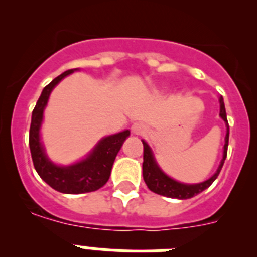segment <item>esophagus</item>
Listing matches in <instances>:
<instances>
[{
  "instance_id": "34e87169",
  "label": "esophagus",
  "mask_w": 257,
  "mask_h": 257,
  "mask_svg": "<svg viewBox=\"0 0 257 257\" xmlns=\"http://www.w3.org/2000/svg\"><path fill=\"white\" fill-rule=\"evenodd\" d=\"M131 130H133V133L135 134V135H142V134L145 133L147 127L143 123H134L133 127H131Z\"/></svg>"
}]
</instances>
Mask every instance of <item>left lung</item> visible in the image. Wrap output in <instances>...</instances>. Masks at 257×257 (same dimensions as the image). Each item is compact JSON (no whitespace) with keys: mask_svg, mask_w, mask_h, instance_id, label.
Instances as JSON below:
<instances>
[{"mask_svg":"<svg viewBox=\"0 0 257 257\" xmlns=\"http://www.w3.org/2000/svg\"><path fill=\"white\" fill-rule=\"evenodd\" d=\"M220 117L226 122V136H225V145H224V156L220 162L219 169L215 174L211 176L208 180L203 181L199 184H183L179 181L174 180L170 176L165 174L162 170L158 167L154 156L152 153L149 145L143 140V145H144V162H143V178H144L147 187L152 190V192L161 194V196L169 197V198H178V199H188L192 197L197 196L205 189H207L213 181L216 180L219 176L221 167L224 165V161L226 158V152H228V143H229V124L228 119H226V112L225 105H224V100L222 97H220Z\"/></svg>","mask_w":257,"mask_h":257,"instance_id":"8db88e82","label":"left lung"}]
</instances>
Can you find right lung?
Returning <instances> with one entry per match:
<instances>
[{
	"label": "right lung",
	"instance_id": "add662e5",
	"mask_svg": "<svg viewBox=\"0 0 257 257\" xmlns=\"http://www.w3.org/2000/svg\"><path fill=\"white\" fill-rule=\"evenodd\" d=\"M74 70L77 69L65 70L64 73L52 79L42 90V94L32 112V122L29 128V148H31L32 161L36 171L52 189L65 194H81V193L95 192L100 189L110 176L115 156L121 149L124 140L130 135V131L124 130L122 133L103 138L85 160L79 161L74 165L58 166L47 158L40 138L45 106L52 88L64 77L73 73Z\"/></svg>",
	"mask_w": 257,
	"mask_h": 257
}]
</instances>
